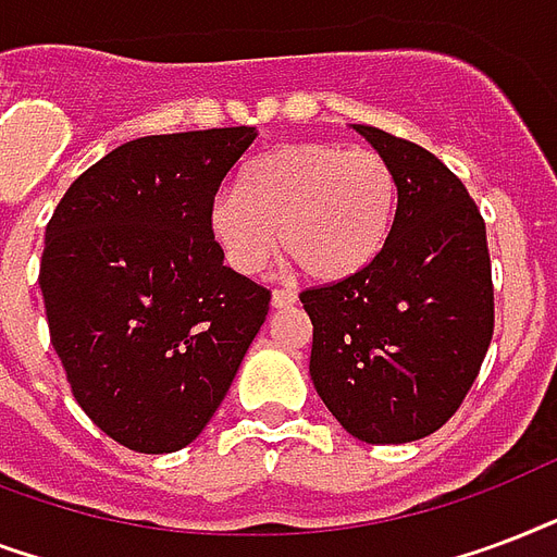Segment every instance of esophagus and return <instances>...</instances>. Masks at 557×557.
<instances>
[{"instance_id": "1", "label": "esophagus", "mask_w": 557, "mask_h": 557, "mask_svg": "<svg viewBox=\"0 0 557 557\" xmlns=\"http://www.w3.org/2000/svg\"><path fill=\"white\" fill-rule=\"evenodd\" d=\"M270 305H273L275 310L290 308V305H296V293H293V290H273V296H270Z\"/></svg>"}]
</instances>
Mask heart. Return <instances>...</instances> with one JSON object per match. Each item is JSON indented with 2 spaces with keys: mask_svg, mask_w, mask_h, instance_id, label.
<instances>
[{
  "mask_svg": "<svg viewBox=\"0 0 557 557\" xmlns=\"http://www.w3.org/2000/svg\"><path fill=\"white\" fill-rule=\"evenodd\" d=\"M395 214L398 176L381 153L299 141L252 159L238 194L211 202L206 226L238 273H258L278 240V252L305 278L339 284L381 258Z\"/></svg>",
  "mask_w": 557,
  "mask_h": 557,
  "instance_id": "1",
  "label": "heart"
}]
</instances>
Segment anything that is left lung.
<instances>
[{"label": "left lung", "instance_id": "left-lung-1", "mask_svg": "<svg viewBox=\"0 0 557 557\" xmlns=\"http://www.w3.org/2000/svg\"><path fill=\"white\" fill-rule=\"evenodd\" d=\"M355 131L398 176L395 230L363 275L299 296L310 381L346 433L407 444L454 416L494 334L485 220L462 180L412 141Z\"/></svg>", "mask_w": 557, "mask_h": 557}]
</instances>
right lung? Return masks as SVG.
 <instances>
[{
	"label": "right lung",
	"mask_w": 557,
	"mask_h": 557,
	"mask_svg": "<svg viewBox=\"0 0 557 557\" xmlns=\"http://www.w3.org/2000/svg\"><path fill=\"white\" fill-rule=\"evenodd\" d=\"M256 127L133 139L69 185L46 226L51 346L95 426L136 454L191 444L226 398L270 290L206 226Z\"/></svg>",
	"instance_id": "obj_1"
}]
</instances>
